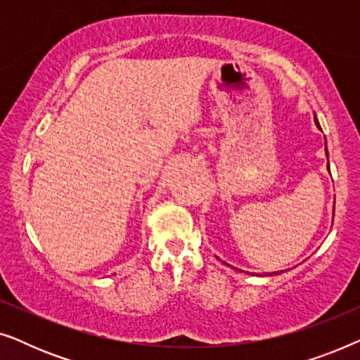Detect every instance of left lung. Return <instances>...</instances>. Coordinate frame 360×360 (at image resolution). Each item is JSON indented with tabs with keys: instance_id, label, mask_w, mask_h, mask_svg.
Instances as JSON below:
<instances>
[{
	"instance_id": "8db88e82",
	"label": "left lung",
	"mask_w": 360,
	"mask_h": 360,
	"mask_svg": "<svg viewBox=\"0 0 360 360\" xmlns=\"http://www.w3.org/2000/svg\"><path fill=\"white\" fill-rule=\"evenodd\" d=\"M314 122H316V126L319 127V122L316 121V117H314ZM324 150H326V155H328V147H324ZM328 169H329V162H328ZM274 274H277V272H274Z\"/></svg>"
}]
</instances>
